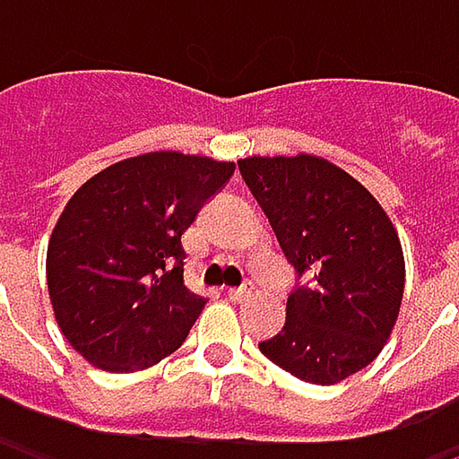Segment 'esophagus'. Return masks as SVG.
<instances>
[{
	"mask_svg": "<svg viewBox=\"0 0 459 459\" xmlns=\"http://www.w3.org/2000/svg\"><path fill=\"white\" fill-rule=\"evenodd\" d=\"M252 295V290L249 287H236V290H229V298L233 303H241V300H247Z\"/></svg>",
	"mask_w": 459,
	"mask_h": 459,
	"instance_id": "34e87169",
	"label": "esophagus"
}]
</instances>
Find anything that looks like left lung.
<instances>
[{
    "mask_svg": "<svg viewBox=\"0 0 459 459\" xmlns=\"http://www.w3.org/2000/svg\"><path fill=\"white\" fill-rule=\"evenodd\" d=\"M238 172L306 284L287 298L265 359L314 385H334L377 359L399 319L404 252L380 202L337 164L249 156Z\"/></svg>",
    "mask_w": 459,
    "mask_h": 459,
    "instance_id": "left-lung-1",
    "label": "left lung"
}]
</instances>
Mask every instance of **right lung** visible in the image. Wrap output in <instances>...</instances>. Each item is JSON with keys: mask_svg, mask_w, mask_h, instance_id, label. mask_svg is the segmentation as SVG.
I'll return each instance as SVG.
<instances>
[{"mask_svg": "<svg viewBox=\"0 0 459 459\" xmlns=\"http://www.w3.org/2000/svg\"><path fill=\"white\" fill-rule=\"evenodd\" d=\"M236 164L151 151L90 178L47 247V290L71 348L106 372H138L178 351L204 308L183 281L180 236Z\"/></svg>", "mask_w": 459, "mask_h": 459, "instance_id": "1", "label": "right lung"}]
</instances>
